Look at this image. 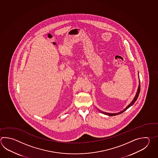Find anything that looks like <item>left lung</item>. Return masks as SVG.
<instances>
[{"instance_id":"obj_1","label":"left lung","mask_w":158,"mask_h":158,"mask_svg":"<svg viewBox=\"0 0 158 158\" xmlns=\"http://www.w3.org/2000/svg\"><path fill=\"white\" fill-rule=\"evenodd\" d=\"M139 92H140V84H139V88H138V90H137V94H136V95H135V97L134 98V99H133V100L132 101V102L130 103L129 105H128V106L125 109L123 110V111H120V113H115V114H111V113H105V112H103V111H102V112H101V113H103V114H104L107 115H109V116H115V115H119V114H122V113H123L124 111H125L126 110H127L129 108V107L133 105L134 103H135V102L136 101V100H137V98H138V97H139Z\"/></svg>"}]
</instances>
